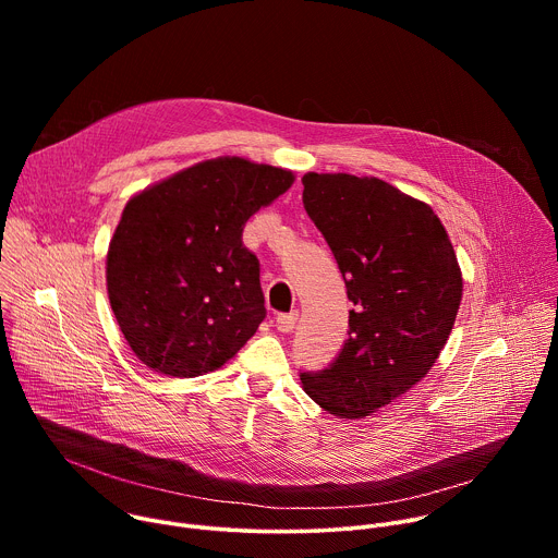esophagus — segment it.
Instances as JSON below:
<instances>
[{
  "mask_svg": "<svg viewBox=\"0 0 558 558\" xmlns=\"http://www.w3.org/2000/svg\"><path fill=\"white\" fill-rule=\"evenodd\" d=\"M295 323H298V313H295V311L276 315V329H278L280 333H291L293 327H295Z\"/></svg>",
  "mask_w": 558,
  "mask_h": 558,
  "instance_id": "34e87169",
  "label": "esophagus"
}]
</instances>
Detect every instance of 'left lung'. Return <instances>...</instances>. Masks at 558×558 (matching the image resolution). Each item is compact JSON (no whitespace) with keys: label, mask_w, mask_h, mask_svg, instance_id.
Listing matches in <instances>:
<instances>
[{"label":"left lung","mask_w":558,"mask_h":558,"mask_svg":"<svg viewBox=\"0 0 558 558\" xmlns=\"http://www.w3.org/2000/svg\"><path fill=\"white\" fill-rule=\"evenodd\" d=\"M302 203L331 247L353 302L349 340L300 381L342 420L366 417L437 362L461 302V271L437 214L375 177H302Z\"/></svg>","instance_id":"1"}]
</instances>
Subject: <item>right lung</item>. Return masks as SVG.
<instances>
[{
	"label": "right lung",
	"instance_id": "obj_1",
	"mask_svg": "<svg viewBox=\"0 0 558 558\" xmlns=\"http://www.w3.org/2000/svg\"><path fill=\"white\" fill-rule=\"evenodd\" d=\"M291 183L287 170L225 156L128 201L106 278L121 333L145 366L196 377L256 333L267 308L260 263L243 245V229Z\"/></svg>",
	"mask_w": 558,
	"mask_h": 558
}]
</instances>
